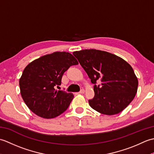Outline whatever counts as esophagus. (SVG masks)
Instances as JSON below:
<instances>
[{
	"instance_id": "34e87169",
	"label": "esophagus",
	"mask_w": 154,
	"mask_h": 154,
	"mask_svg": "<svg viewBox=\"0 0 154 154\" xmlns=\"http://www.w3.org/2000/svg\"><path fill=\"white\" fill-rule=\"evenodd\" d=\"M85 90L83 89H81L78 93H79V94H83V93H85Z\"/></svg>"
}]
</instances>
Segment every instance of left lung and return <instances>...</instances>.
Masks as SVG:
<instances>
[{"instance_id":"1","label":"left lung","mask_w":154,"mask_h":154,"mask_svg":"<svg viewBox=\"0 0 154 154\" xmlns=\"http://www.w3.org/2000/svg\"><path fill=\"white\" fill-rule=\"evenodd\" d=\"M73 54L94 84V97L89 105L106 115L119 114L134 99L138 78L128 63L109 52L90 49L74 51ZM101 81L97 86L96 81Z\"/></svg>"}]
</instances>
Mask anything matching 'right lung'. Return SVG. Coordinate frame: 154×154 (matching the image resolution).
Returning a JSON list of instances; mask_svg holds the SVG:
<instances>
[{
    "mask_svg": "<svg viewBox=\"0 0 154 154\" xmlns=\"http://www.w3.org/2000/svg\"><path fill=\"white\" fill-rule=\"evenodd\" d=\"M77 64L73 55L65 51L45 55L29 63L19 81L21 96L29 109L48 119L65 112L74 96L55 87L61 85L64 72Z\"/></svg>",
    "mask_w": 154,
    "mask_h": 154,
    "instance_id": "add662e5",
    "label": "right lung"
}]
</instances>
